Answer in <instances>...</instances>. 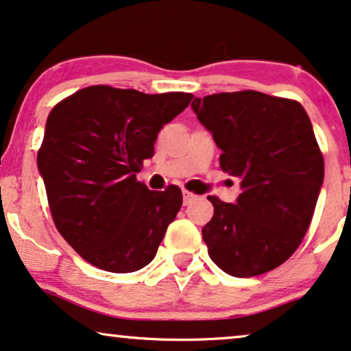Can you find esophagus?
Segmentation results:
<instances>
[{"label":"esophagus","mask_w":351,"mask_h":351,"mask_svg":"<svg viewBox=\"0 0 351 351\" xmlns=\"http://www.w3.org/2000/svg\"><path fill=\"white\" fill-rule=\"evenodd\" d=\"M195 197H197V195H195V194L189 193V191H183V204L184 205H189L191 202H194Z\"/></svg>","instance_id":"obj_1"}]
</instances>
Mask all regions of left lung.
Segmentation results:
<instances>
[{
    "label": "left lung",
    "mask_w": 351,
    "mask_h": 351,
    "mask_svg": "<svg viewBox=\"0 0 351 351\" xmlns=\"http://www.w3.org/2000/svg\"><path fill=\"white\" fill-rule=\"evenodd\" d=\"M191 107L221 149V170L241 180L234 204L208 195L210 258L234 278L278 268L306 234L324 180L310 117L300 102L258 91L194 97Z\"/></svg>",
    "instance_id": "left-lung-1"
}]
</instances>
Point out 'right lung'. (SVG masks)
I'll return each instance as SVG.
<instances>
[{"label":"right lung","instance_id":"1","mask_svg":"<svg viewBox=\"0 0 351 351\" xmlns=\"http://www.w3.org/2000/svg\"><path fill=\"white\" fill-rule=\"evenodd\" d=\"M191 99L96 85L49 112L38 171L56 228L88 263L133 273L154 260L183 194L178 186L149 191L136 173L163 125Z\"/></svg>","mask_w":351,"mask_h":351}]
</instances>
